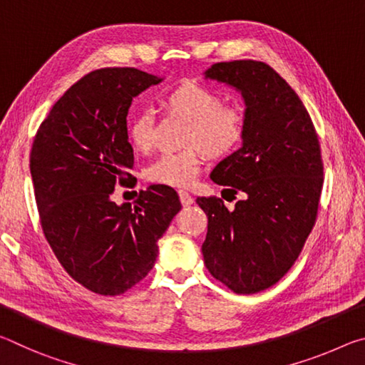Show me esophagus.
<instances>
[{"label": "esophagus", "instance_id": "esophagus-1", "mask_svg": "<svg viewBox=\"0 0 365 365\" xmlns=\"http://www.w3.org/2000/svg\"><path fill=\"white\" fill-rule=\"evenodd\" d=\"M178 196H180V202H182V206H191L195 202V200H193V196H191L190 193H187V191H180V193H178Z\"/></svg>", "mask_w": 365, "mask_h": 365}]
</instances>
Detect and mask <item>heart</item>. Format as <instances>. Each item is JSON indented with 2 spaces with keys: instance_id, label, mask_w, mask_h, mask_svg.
Wrapping results in <instances>:
<instances>
[{
  "instance_id": "heart-1",
  "label": "heart",
  "mask_w": 365,
  "mask_h": 365,
  "mask_svg": "<svg viewBox=\"0 0 365 365\" xmlns=\"http://www.w3.org/2000/svg\"><path fill=\"white\" fill-rule=\"evenodd\" d=\"M170 110L188 122L185 145H200L212 158L227 156L243 143L246 115L238 108H224L215 91L201 85H182L165 96ZM154 114L150 108L135 113L127 123V137L138 151L153 145ZM201 170V151L195 146L178 153H165L148 168V180L175 188H188Z\"/></svg>"
}]
</instances>
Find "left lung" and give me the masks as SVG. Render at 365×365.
<instances>
[{
	"instance_id": "left-lung-1",
	"label": "left lung",
	"mask_w": 365,
	"mask_h": 365,
	"mask_svg": "<svg viewBox=\"0 0 365 365\" xmlns=\"http://www.w3.org/2000/svg\"><path fill=\"white\" fill-rule=\"evenodd\" d=\"M206 78L237 88L245 100L242 148L211 172L233 195L197 197L207 215L202 256L215 280L235 293L275 285L292 269L316 224L324 163L311 115L294 90L270 66L243 59L212 64Z\"/></svg>"
}]
</instances>
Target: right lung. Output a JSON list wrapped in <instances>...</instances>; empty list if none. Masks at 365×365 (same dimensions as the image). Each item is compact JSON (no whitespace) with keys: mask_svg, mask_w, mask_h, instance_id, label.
I'll list each match as a JSON object with an SVG mask.
<instances>
[{"mask_svg":"<svg viewBox=\"0 0 365 365\" xmlns=\"http://www.w3.org/2000/svg\"><path fill=\"white\" fill-rule=\"evenodd\" d=\"M163 78L135 67L90 72L59 98L30 153L43 233L73 280L103 296L125 293L153 269L158 242L182 205L151 185L117 206L115 185L132 180L127 137L132 100Z\"/></svg>","mask_w":365,"mask_h":365,"instance_id":"1","label":"right lung"}]
</instances>
